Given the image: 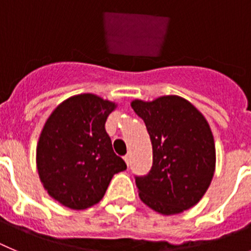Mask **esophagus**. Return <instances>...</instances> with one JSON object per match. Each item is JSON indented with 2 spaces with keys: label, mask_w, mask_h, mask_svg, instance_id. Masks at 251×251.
Segmentation results:
<instances>
[{
  "label": "esophagus",
  "mask_w": 251,
  "mask_h": 251,
  "mask_svg": "<svg viewBox=\"0 0 251 251\" xmlns=\"http://www.w3.org/2000/svg\"><path fill=\"white\" fill-rule=\"evenodd\" d=\"M124 160H125V162L127 164V166H128V165H130V155H128V153L127 155H125V156H124Z\"/></svg>",
  "instance_id": "obj_1"
}]
</instances>
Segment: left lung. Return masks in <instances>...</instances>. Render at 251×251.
I'll list each match as a JSON object with an SVG mask.
<instances>
[{"label":"left lung","instance_id":"left-lung-1","mask_svg":"<svg viewBox=\"0 0 251 251\" xmlns=\"http://www.w3.org/2000/svg\"><path fill=\"white\" fill-rule=\"evenodd\" d=\"M152 145V166L135 181L144 204L162 215L190 209L206 193L215 171V144L204 115L185 99L169 95L134 100Z\"/></svg>","mask_w":251,"mask_h":251}]
</instances>
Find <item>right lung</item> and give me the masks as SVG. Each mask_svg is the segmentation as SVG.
Returning <instances> with one entry per match:
<instances>
[{"instance_id":"add662e5","label":"right lung","mask_w":251,"mask_h":251,"mask_svg":"<svg viewBox=\"0 0 251 251\" xmlns=\"http://www.w3.org/2000/svg\"><path fill=\"white\" fill-rule=\"evenodd\" d=\"M115 107L94 94L76 95L45 123L36 150L38 175L49 195L64 206L83 210L98 204L112 176L126 170L105 130Z\"/></svg>"}]
</instances>
